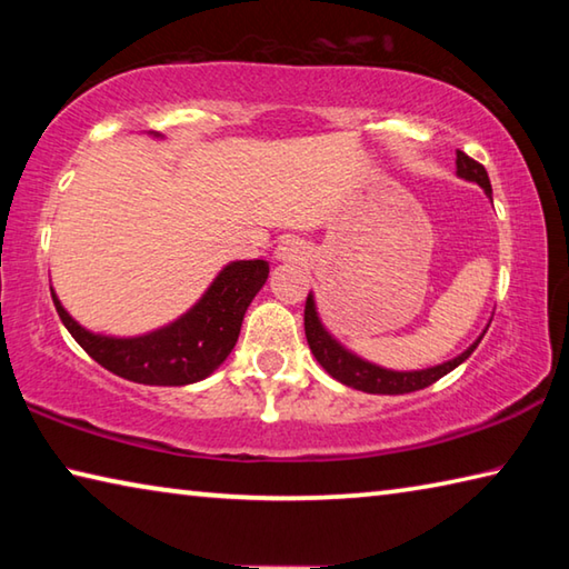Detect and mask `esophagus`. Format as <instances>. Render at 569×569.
I'll use <instances>...</instances> for the list:
<instances>
[{
    "label": "esophagus",
    "mask_w": 569,
    "mask_h": 569,
    "mask_svg": "<svg viewBox=\"0 0 569 569\" xmlns=\"http://www.w3.org/2000/svg\"><path fill=\"white\" fill-rule=\"evenodd\" d=\"M276 256L281 258V261H303L306 246L298 238H286V240H281V246H278Z\"/></svg>",
    "instance_id": "esophagus-1"
}]
</instances>
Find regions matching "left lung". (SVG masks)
<instances>
[{
	"label": "left lung",
	"mask_w": 569,
	"mask_h": 569,
	"mask_svg": "<svg viewBox=\"0 0 569 569\" xmlns=\"http://www.w3.org/2000/svg\"><path fill=\"white\" fill-rule=\"evenodd\" d=\"M457 176L477 182V186L487 190V196H492V182H489L485 166L477 160H471L467 152L461 150H457ZM303 329H306V341L311 346V353L316 356V361H319L336 381H341L346 387L359 389L366 393H411V391L427 389L441 377H447L449 371H455L461 361L469 359L471 351H475L481 341L479 336V339L471 343L465 353H459L457 359L431 366V369L389 371V369H381V366H373L369 361L359 359V356H353L351 351H346L343 346L321 326L311 293L306 298Z\"/></svg>",
	"instance_id": "left-lung-1"
}]
</instances>
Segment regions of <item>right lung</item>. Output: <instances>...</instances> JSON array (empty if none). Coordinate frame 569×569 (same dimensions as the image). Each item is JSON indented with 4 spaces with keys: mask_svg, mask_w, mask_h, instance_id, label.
Listing matches in <instances>:
<instances>
[{
    "mask_svg": "<svg viewBox=\"0 0 569 569\" xmlns=\"http://www.w3.org/2000/svg\"><path fill=\"white\" fill-rule=\"evenodd\" d=\"M266 278V261L228 263L186 316L134 339L90 333L64 311L54 293L52 301L72 339L108 371L148 387H186L210 377L228 359L248 306Z\"/></svg>",
    "mask_w": 569,
    "mask_h": 569,
    "instance_id": "add662e5",
    "label": "right lung"
}]
</instances>
